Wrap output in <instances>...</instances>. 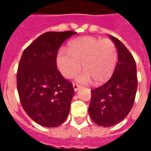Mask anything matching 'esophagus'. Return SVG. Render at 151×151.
Wrapping results in <instances>:
<instances>
[{"label": "esophagus", "instance_id": "1", "mask_svg": "<svg viewBox=\"0 0 151 151\" xmlns=\"http://www.w3.org/2000/svg\"><path fill=\"white\" fill-rule=\"evenodd\" d=\"M73 90H74L75 91H77L78 90L79 87H80V86H79L78 84H77V83H73Z\"/></svg>", "mask_w": 151, "mask_h": 151}]
</instances>
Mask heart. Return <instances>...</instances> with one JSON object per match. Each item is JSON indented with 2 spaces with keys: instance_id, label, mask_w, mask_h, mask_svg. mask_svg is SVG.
I'll list each match as a JSON object with an SVG mask.
<instances>
[{
  "instance_id": "b5f03b06",
  "label": "heart",
  "mask_w": 151,
  "mask_h": 151,
  "mask_svg": "<svg viewBox=\"0 0 151 151\" xmlns=\"http://www.w3.org/2000/svg\"><path fill=\"white\" fill-rule=\"evenodd\" d=\"M117 61L115 43L108 39L100 40L93 36H83L71 40L68 52L60 50L56 62L59 70L66 78H72L80 71L81 64L84 73L78 81L88 83L91 80L96 85L111 78Z\"/></svg>"
}]
</instances>
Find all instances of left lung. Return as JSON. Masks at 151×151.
Listing matches in <instances>:
<instances>
[{
	"label": "left lung",
	"instance_id": "obj_1",
	"mask_svg": "<svg viewBox=\"0 0 151 151\" xmlns=\"http://www.w3.org/2000/svg\"><path fill=\"white\" fill-rule=\"evenodd\" d=\"M117 48L118 61L111 78L91 90L90 116L99 126L120 123L133 108L137 88L135 60L120 40L110 36Z\"/></svg>",
	"mask_w": 151,
	"mask_h": 151
}]
</instances>
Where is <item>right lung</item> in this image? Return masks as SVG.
<instances>
[{
	"mask_svg": "<svg viewBox=\"0 0 151 151\" xmlns=\"http://www.w3.org/2000/svg\"><path fill=\"white\" fill-rule=\"evenodd\" d=\"M75 34L71 31L43 33L24 50L18 64L21 104L42 126H59L69 115L74 90L56 68V56L63 42Z\"/></svg>",
	"mask_w": 151,
	"mask_h": 151,
	"instance_id": "right-lung-1",
	"label": "right lung"
}]
</instances>
